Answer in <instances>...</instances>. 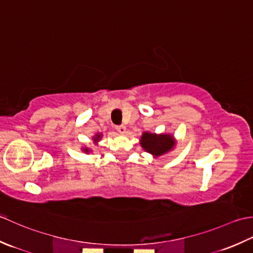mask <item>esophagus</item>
I'll use <instances>...</instances> for the list:
<instances>
[{
    "label": "esophagus",
    "mask_w": 253,
    "mask_h": 253,
    "mask_svg": "<svg viewBox=\"0 0 253 253\" xmlns=\"http://www.w3.org/2000/svg\"><path fill=\"white\" fill-rule=\"evenodd\" d=\"M116 130L119 133H125L126 131V126H123V125L116 126Z\"/></svg>",
    "instance_id": "esophagus-1"
}]
</instances>
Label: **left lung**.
Here are the masks:
<instances>
[{
	"label": "left lung",
	"mask_w": 253,
	"mask_h": 253,
	"mask_svg": "<svg viewBox=\"0 0 253 253\" xmlns=\"http://www.w3.org/2000/svg\"><path fill=\"white\" fill-rule=\"evenodd\" d=\"M173 138L168 134H152L144 133L142 135L141 145L146 152L153 154L155 156H161L167 153L173 146Z\"/></svg>",
	"instance_id": "8db88e82"
}]
</instances>
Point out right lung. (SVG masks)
Returning a JSON list of instances; mask_svg holds the SVG:
<instances>
[{"label":"right lung","instance_id":"obj_1","mask_svg":"<svg viewBox=\"0 0 253 253\" xmlns=\"http://www.w3.org/2000/svg\"><path fill=\"white\" fill-rule=\"evenodd\" d=\"M99 138H100V134H97V136H96V138H94V140H95V141H98V140H99ZM84 151H85V152H88V149L85 148Z\"/></svg>","mask_w":253,"mask_h":253}]
</instances>
